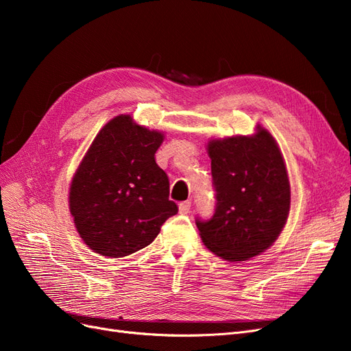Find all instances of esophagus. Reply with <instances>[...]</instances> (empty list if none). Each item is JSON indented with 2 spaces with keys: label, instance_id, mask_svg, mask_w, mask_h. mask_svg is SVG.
I'll use <instances>...</instances> for the list:
<instances>
[{
  "label": "esophagus",
  "instance_id": "esophagus-1",
  "mask_svg": "<svg viewBox=\"0 0 351 351\" xmlns=\"http://www.w3.org/2000/svg\"><path fill=\"white\" fill-rule=\"evenodd\" d=\"M190 208H192V202L190 200H184V202H180L178 204V210L180 214H189Z\"/></svg>",
  "mask_w": 351,
  "mask_h": 351
}]
</instances>
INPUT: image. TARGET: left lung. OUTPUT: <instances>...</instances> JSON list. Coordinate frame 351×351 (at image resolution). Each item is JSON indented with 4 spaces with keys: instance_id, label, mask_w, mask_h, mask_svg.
I'll return each instance as SVG.
<instances>
[{
    "instance_id": "left-lung-1",
    "label": "left lung",
    "mask_w": 351,
    "mask_h": 351,
    "mask_svg": "<svg viewBox=\"0 0 351 351\" xmlns=\"http://www.w3.org/2000/svg\"><path fill=\"white\" fill-rule=\"evenodd\" d=\"M208 142L217 206L210 219L196 218L205 246L230 262L247 261L278 239L290 212V182L271 133Z\"/></svg>"
}]
</instances>
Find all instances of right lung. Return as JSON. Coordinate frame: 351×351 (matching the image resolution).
Listing matches in <instances>:
<instances>
[{
	"mask_svg": "<svg viewBox=\"0 0 351 351\" xmlns=\"http://www.w3.org/2000/svg\"><path fill=\"white\" fill-rule=\"evenodd\" d=\"M164 134L117 115L95 137L69 195L82 240L102 256L123 258L146 247L176 215L169 182L155 161Z\"/></svg>",
	"mask_w": 351,
	"mask_h": 351,
	"instance_id": "1",
	"label": "right lung"
}]
</instances>
